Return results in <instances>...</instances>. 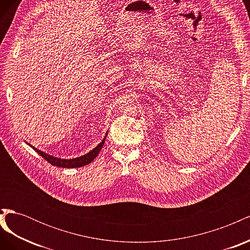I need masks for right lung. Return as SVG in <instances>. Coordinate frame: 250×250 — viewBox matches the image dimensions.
Here are the masks:
<instances>
[{"mask_svg": "<svg viewBox=\"0 0 250 250\" xmlns=\"http://www.w3.org/2000/svg\"><path fill=\"white\" fill-rule=\"evenodd\" d=\"M106 135H107V132H106V134H105L104 139L99 144H98V146L95 147L93 150H90L89 152H87L84 155L76 157V158H70V160H65V158L53 156L51 154L43 152V151H42L40 149L35 148L34 146L31 145V144H29L27 142L26 143L33 150H35V152L39 153L41 156H42L44 158V160L49 162L53 166H56V167H62V168H79V167H83V166H85V165H88L89 163H92L95 160L104 145V142H105V140H106Z\"/></svg>", "mask_w": 250, "mask_h": 250, "instance_id": "obj_1", "label": "right lung"}]
</instances>
